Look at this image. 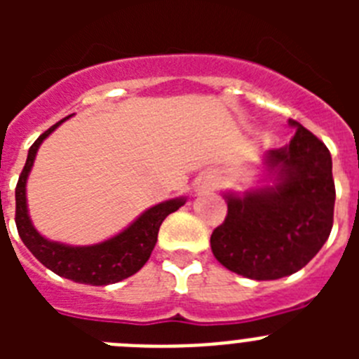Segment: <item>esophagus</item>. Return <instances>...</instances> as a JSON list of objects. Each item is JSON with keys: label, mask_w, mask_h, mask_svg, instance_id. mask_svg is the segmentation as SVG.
Here are the masks:
<instances>
[{"label": "esophagus", "mask_w": 359, "mask_h": 359, "mask_svg": "<svg viewBox=\"0 0 359 359\" xmlns=\"http://www.w3.org/2000/svg\"><path fill=\"white\" fill-rule=\"evenodd\" d=\"M217 182H215V176L212 174H207V176H203L201 180L198 182V189L203 190V192H208V190H214Z\"/></svg>", "instance_id": "obj_1"}]
</instances>
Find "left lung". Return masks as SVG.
Instances as JSON below:
<instances>
[{"label": "left lung", "mask_w": 359, "mask_h": 359, "mask_svg": "<svg viewBox=\"0 0 359 359\" xmlns=\"http://www.w3.org/2000/svg\"><path fill=\"white\" fill-rule=\"evenodd\" d=\"M290 145L271 149L264 165L271 185L226 192L228 214L210 237L212 253L226 269L253 280L297 273L329 239L334 180L329 149L302 123Z\"/></svg>", "instance_id": "8db88e82"}]
</instances>
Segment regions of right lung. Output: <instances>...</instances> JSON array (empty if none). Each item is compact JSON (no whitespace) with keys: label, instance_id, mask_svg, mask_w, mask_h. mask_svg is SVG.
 Returning a JSON list of instances; mask_svg holds the SVG:
<instances>
[{"label":"right lung","instance_id":"add662e5","mask_svg":"<svg viewBox=\"0 0 359 359\" xmlns=\"http://www.w3.org/2000/svg\"><path fill=\"white\" fill-rule=\"evenodd\" d=\"M66 118L52 126L48 131H44L28 149L27 163L21 170L18 187H15V226H18L19 237L25 246L30 250L32 255L36 257L41 264L52 269L53 273L79 282V284L107 286V284H115V282L131 277L138 269L144 268L154 250L163 219L183 207L187 198L169 199V201L147 208L126 230L104 243L91 244V246H69V244L55 243V241H48L46 237H43L34 228L30 215H28L27 180L39 145Z\"/></svg>","mask_w":359,"mask_h":359}]
</instances>
